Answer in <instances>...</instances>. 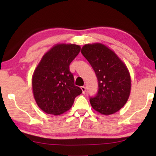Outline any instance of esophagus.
Masks as SVG:
<instances>
[{
  "label": "esophagus",
  "mask_w": 156,
  "mask_h": 156,
  "mask_svg": "<svg viewBox=\"0 0 156 156\" xmlns=\"http://www.w3.org/2000/svg\"><path fill=\"white\" fill-rule=\"evenodd\" d=\"M80 89H81V90H82V91H83V94H84V92L86 91V89H85V87L84 86H82L81 87H80Z\"/></svg>",
  "instance_id": "esophagus-1"
}]
</instances>
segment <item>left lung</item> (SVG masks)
Wrapping results in <instances>:
<instances>
[{
	"mask_svg": "<svg viewBox=\"0 0 156 156\" xmlns=\"http://www.w3.org/2000/svg\"><path fill=\"white\" fill-rule=\"evenodd\" d=\"M81 53L93 67L98 80V92L90 99L91 107L102 115L118 112L131 93V76L125 63L102 43L84 44Z\"/></svg>",
	"mask_w": 156,
	"mask_h": 156,
	"instance_id": "1",
	"label": "left lung"
}]
</instances>
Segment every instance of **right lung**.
I'll use <instances>...</instances> for the list:
<instances>
[{
    "instance_id": "obj_1",
    "label": "right lung",
    "mask_w": 156,
    "mask_h": 156,
    "mask_svg": "<svg viewBox=\"0 0 156 156\" xmlns=\"http://www.w3.org/2000/svg\"><path fill=\"white\" fill-rule=\"evenodd\" d=\"M80 51L75 44L59 43L42 57L32 76L33 95L37 105L48 114L58 115L71 109L82 94L74 85L69 65Z\"/></svg>"
}]
</instances>
